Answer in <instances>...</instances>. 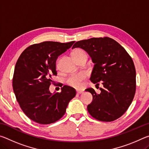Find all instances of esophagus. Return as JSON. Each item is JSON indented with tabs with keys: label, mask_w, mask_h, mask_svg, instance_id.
I'll return each mask as SVG.
<instances>
[{
	"label": "esophagus",
	"mask_w": 149,
	"mask_h": 149,
	"mask_svg": "<svg viewBox=\"0 0 149 149\" xmlns=\"http://www.w3.org/2000/svg\"><path fill=\"white\" fill-rule=\"evenodd\" d=\"M76 92H77V94H79V95H80V94H82V93H84V92H83V91H79V90H77V91H76Z\"/></svg>",
	"instance_id": "esophagus-1"
}]
</instances>
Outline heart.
I'll return each instance as SVG.
<instances>
[{"label": "heart", "instance_id": "1", "mask_svg": "<svg viewBox=\"0 0 149 149\" xmlns=\"http://www.w3.org/2000/svg\"><path fill=\"white\" fill-rule=\"evenodd\" d=\"M73 56L75 58V59H78L81 57L87 56V54L84 50L81 49H77L73 52ZM85 79H86V75L84 73H77V74H74L70 75L68 79H67V84L70 86L79 89V88L82 87L83 82Z\"/></svg>", "mask_w": 149, "mask_h": 149}]
</instances>
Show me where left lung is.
<instances>
[{"instance_id": "obj_1", "label": "left lung", "mask_w": 149, "mask_h": 149, "mask_svg": "<svg viewBox=\"0 0 149 149\" xmlns=\"http://www.w3.org/2000/svg\"><path fill=\"white\" fill-rule=\"evenodd\" d=\"M81 48L95 63L90 79L96 87L103 85L97 94L93 88L86 91L93 95L87 110L93 118L112 122L122 116L134 98L136 72L134 63L125 49L109 37H99L75 42L73 48Z\"/></svg>"}]
</instances>
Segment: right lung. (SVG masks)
<instances>
[{
    "label": "right lung",
    "instance_id": "obj_1",
    "mask_svg": "<svg viewBox=\"0 0 149 149\" xmlns=\"http://www.w3.org/2000/svg\"><path fill=\"white\" fill-rule=\"evenodd\" d=\"M74 42L45 41L30 45L17 60L12 79L14 94L24 114L35 122L50 124L59 120L76 95L75 89L68 85L60 93L49 91L51 77L57 75L58 56Z\"/></svg>",
    "mask_w": 149,
    "mask_h": 149
}]
</instances>
